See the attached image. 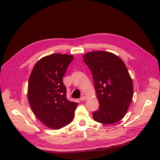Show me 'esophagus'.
I'll use <instances>...</instances> for the list:
<instances>
[{
    "label": "esophagus",
    "mask_w": 160,
    "mask_h": 160,
    "mask_svg": "<svg viewBox=\"0 0 160 160\" xmlns=\"http://www.w3.org/2000/svg\"><path fill=\"white\" fill-rule=\"evenodd\" d=\"M86 99H87V97L84 96H81L80 98V100L81 101H84V100H86Z\"/></svg>",
    "instance_id": "1"
}]
</instances>
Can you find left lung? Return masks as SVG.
<instances>
[{
    "instance_id": "1",
    "label": "left lung",
    "mask_w": 160,
    "mask_h": 160,
    "mask_svg": "<svg viewBox=\"0 0 160 160\" xmlns=\"http://www.w3.org/2000/svg\"><path fill=\"white\" fill-rule=\"evenodd\" d=\"M91 71L99 108L93 112L95 121L111 124L127 113L133 96V85L124 62L115 54L98 51L83 56Z\"/></svg>"
}]
</instances>
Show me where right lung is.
I'll list each match as a JSON object with an SVG mask.
<instances>
[{"instance_id":"obj_1","label":"right lung","mask_w":160,"mask_h":160,"mask_svg":"<svg viewBox=\"0 0 160 160\" xmlns=\"http://www.w3.org/2000/svg\"><path fill=\"white\" fill-rule=\"evenodd\" d=\"M73 56L54 53L40 59L30 75L28 100L36 118L46 127L59 129L73 120L78 103L67 98L63 76Z\"/></svg>"}]
</instances>
